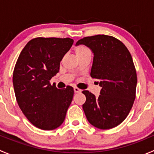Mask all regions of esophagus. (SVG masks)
Wrapping results in <instances>:
<instances>
[{"label":"esophagus","instance_id":"obj_1","mask_svg":"<svg viewBox=\"0 0 154 154\" xmlns=\"http://www.w3.org/2000/svg\"><path fill=\"white\" fill-rule=\"evenodd\" d=\"M74 92H75V93H79V92H80V91H81V90H80V88H77V87H74Z\"/></svg>","mask_w":154,"mask_h":154}]
</instances>
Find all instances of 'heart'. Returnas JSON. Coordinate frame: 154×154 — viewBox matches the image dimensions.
Here are the masks:
<instances>
[{"label": "heart", "mask_w": 154, "mask_h": 154, "mask_svg": "<svg viewBox=\"0 0 154 154\" xmlns=\"http://www.w3.org/2000/svg\"><path fill=\"white\" fill-rule=\"evenodd\" d=\"M75 52H76V54H77V56H78V55H81V54H86V53L90 52V51L88 48L86 47V46L79 45L76 48Z\"/></svg>", "instance_id": "heart-1"}]
</instances>
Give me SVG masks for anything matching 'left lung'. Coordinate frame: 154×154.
Returning <instances> with one entry per match:
<instances>
[{"instance_id": "left-lung-1", "label": "left lung", "mask_w": 154, "mask_h": 154, "mask_svg": "<svg viewBox=\"0 0 154 154\" xmlns=\"http://www.w3.org/2000/svg\"><path fill=\"white\" fill-rule=\"evenodd\" d=\"M94 54L90 75L100 80V95L83 91V105L87 120L101 130L113 128L127 118L136 98L137 76L133 58L121 41L110 35H96L81 38Z\"/></svg>"}]
</instances>
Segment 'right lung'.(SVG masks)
<instances>
[{
	"mask_svg": "<svg viewBox=\"0 0 154 154\" xmlns=\"http://www.w3.org/2000/svg\"><path fill=\"white\" fill-rule=\"evenodd\" d=\"M70 38H35L20 54L12 77L17 102L32 125L45 130L60 127L74 95V88L59 89L50 80L60 71V61L70 50Z\"/></svg>",
	"mask_w": 154,
	"mask_h": 154,
	"instance_id": "add662e5",
	"label": "right lung"
}]
</instances>
